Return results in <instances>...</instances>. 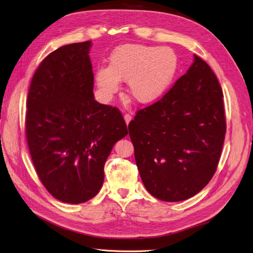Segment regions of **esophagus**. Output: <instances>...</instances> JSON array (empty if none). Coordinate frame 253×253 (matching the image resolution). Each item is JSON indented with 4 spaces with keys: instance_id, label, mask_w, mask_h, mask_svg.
Returning <instances> with one entry per match:
<instances>
[{
    "instance_id": "esophagus-1",
    "label": "esophagus",
    "mask_w": 253,
    "mask_h": 253,
    "mask_svg": "<svg viewBox=\"0 0 253 253\" xmlns=\"http://www.w3.org/2000/svg\"><path fill=\"white\" fill-rule=\"evenodd\" d=\"M124 120H125V122H126V124L128 125V124L130 123V121L132 120V117L130 116L129 114H125V115H124Z\"/></svg>"
}]
</instances>
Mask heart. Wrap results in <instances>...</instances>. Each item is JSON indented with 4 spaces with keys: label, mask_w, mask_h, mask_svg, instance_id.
Instances as JSON below:
<instances>
[{
    "label": "heart",
    "mask_w": 253,
    "mask_h": 253,
    "mask_svg": "<svg viewBox=\"0 0 253 253\" xmlns=\"http://www.w3.org/2000/svg\"><path fill=\"white\" fill-rule=\"evenodd\" d=\"M177 60L169 48L144 44H124L109 57L108 67L97 70L96 81L105 97L119 90L120 80L126 81L130 97L141 104L160 98L169 85Z\"/></svg>",
    "instance_id": "1"
}]
</instances>
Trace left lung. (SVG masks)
Returning a JSON list of instances; mask_svg holds the SVG:
<instances>
[{"instance_id":"obj_1","label":"left lung","mask_w":253,"mask_h":253,"mask_svg":"<svg viewBox=\"0 0 253 253\" xmlns=\"http://www.w3.org/2000/svg\"><path fill=\"white\" fill-rule=\"evenodd\" d=\"M128 131L149 193L167 202L199 193L217 170L226 132L223 92L210 65L194 55L188 72L138 110Z\"/></svg>"}]
</instances>
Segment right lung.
Listing matches in <instances>:
<instances>
[{"mask_svg":"<svg viewBox=\"0 0 253 253\" xmlns=\"http://www.w3.org/2000/svg\"><path fill=\"white\" fill-rule=\"evenodd\" d=\"M91 42L60 46L41 62L27 99L26 136L37 175L59 201L99 193L112 147L128 134L117 107L93 97Z\"/></svg>","mask_w":253,"mask_h":253,"instance_id":"1","label":"right lung"}]
</instances>
